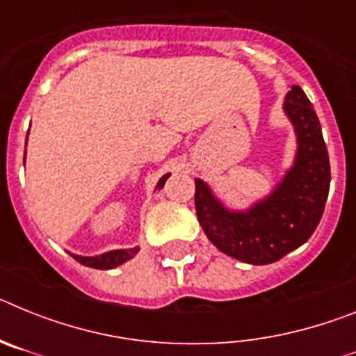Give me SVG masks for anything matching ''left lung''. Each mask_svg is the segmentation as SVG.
<instances>
[{
	"mask_svg": "<svg viewBox=\"0 0 356 356\" xmlns=\"http://www.w3.org/2000/svg\"><path fill=\"white\" fill-rule=\"evenodd\" d=\"M284 112L296 134V155L284 178L244 210L226 207L196 178V213L213 246L253 266H266L303 246L319 225L330 191V160L321 122L301 87L285 96Z\"/></svg>",
	"mask_w": 356,
	"mask_h": 356,
	"instance_id": "8db88e82",
	"label": "left lung"
}]
</instances>
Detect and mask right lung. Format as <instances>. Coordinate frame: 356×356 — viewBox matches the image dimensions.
Here are the masks:
<instances>
[{
  "mask_svg": "<svg viewBox=\"0 0 356 356\" xmlns=\"http://www.w3.org/2000/svg\"><path fill=\"white\" fill-rule=\"evenodd\" d=\"M24 160H26V149H24ZM169 176H171V172H168V175H163L162 178H160L155 191H160V188L163 187V184H165V180H168ZM137 253H139V246L128 248V250H112L102 254H94V257H81V254H74V253H69V254H71L72 259L76 260V262H80L81 266L94 267V269H114V267L121 266V264L134 259Z\"/></svg>",
  "mask_w": 356,
  "mask_h": 356,
  "instance_id": "obj_1",
  "label": "right lung"
}]
</instances>
